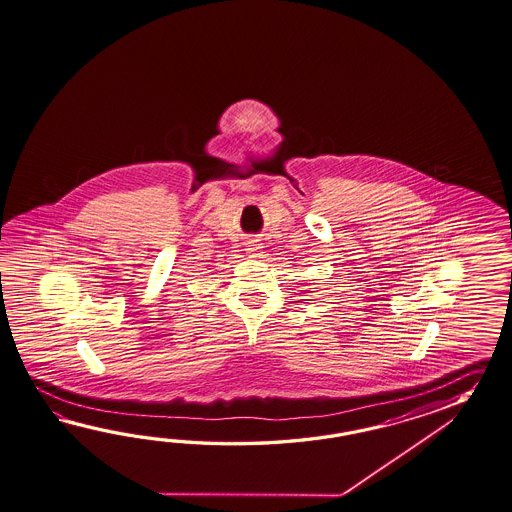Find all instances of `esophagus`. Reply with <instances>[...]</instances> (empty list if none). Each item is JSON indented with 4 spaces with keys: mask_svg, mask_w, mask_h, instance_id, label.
Returning a JSON list of instances; mask_svg holds the SVG:
<instances>
[{
    "mask_svg": "<svg viewBox=\"0 0 512 512\" xmlns=\"http://www.w3.org/2000/svg\"><path fill=\"white\" fill-rule=\"evenodd\" d=\"M247 252L252 254V256H256V254L260 252V247H258V245H254V243H249V245H247Z\"/></svg>",
    "mask_w": 512,
    "mask_h": 512,
    "instance_id": "34e87169",
    "label": "esophagus"
}]
</instances>
